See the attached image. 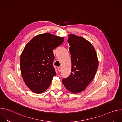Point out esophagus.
<instances>
[{
    "label": "esophagus",
    "mask_w": 122,
    "mask_h": 122,
    "mask_svg": "<svg viewBox=\"0 0 122 122\" xmlns=\"http://www.w3.org/2000/svg\"><path fill=\"white\" fill-rule=\"evenodd\" d=\"M57 69H58V71L59 72H60L61 71V67H58L57 68Z\"/></svg>",
    "instance_id": "34e87169"
}]
</instances>
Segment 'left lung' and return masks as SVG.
I'll list each match as a JSON object with an SVG mask.
<instances>
[{
  "instance_id": "obj_1",
  "label": "left lung",
  "mask_w": 122,
  "mask_h": 122,
  "mask_svg": "<svg viewBox=\"0 0 122 122\" xmlns=\"http://www.w3.org/2000/svg\"><path fill=\"white\" fill-rule=\"evenodd\" d=\"M72 63L70 75L62 82L71 92L77 94L84 91L95 78L98 66L96 51L87 40L75 35H68Z\"/></svg>"
}]
</instances>
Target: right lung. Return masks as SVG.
I'll list each match as a JSON object with an SVG mask.
<instances>
[{
  "mask_svg": "<svg viewBox=\"0 0 122 122\" xmlns=\"http://www.w3.org/2000/svg\"><path fill=\"white\" fill-rule=\"evenodd\" d=\"M63 41V37L46 33L34 37L25 45L20 57L21 72L33 92L41 94L49 88L56 75L53 51Z\"/></svg>",
  "mask_w": 122,
  "mask_h": 122,
  "instance_id": "right-lung-1",
  "label": "right lung"
}]
</instances>
